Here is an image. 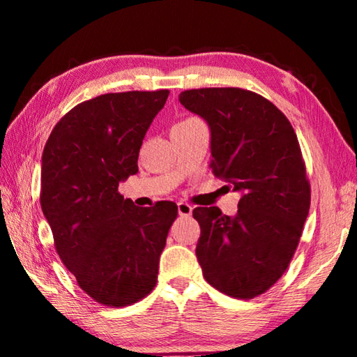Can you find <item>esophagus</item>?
Returning <instances> with one entry per match:
<instances>
[{"label": "esophagus", "instance_id": "esophagus-1", "mask_svg": "<svg viewBox=\"0 0 357 357\" xmlns=\"http://www.w3.org/2000/svg\"><path fill=\"white\" fill-rule=\"evenodd\" d=\"M192 206L187 203H178V213L179 215H184V217H189L192 214Z\"/></svg>", "mask_w": 357, "mask_h": 357}]
</instances>
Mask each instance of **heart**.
Returning a JSON list of instances; mask_svg holds the SVG:
<instances>
[{
  "mask_svg": "<svg viewBox=\"0 0 357 357\" xmlns=\"http://www.w3.org/2000/svg\"><path fill=\"white\" fill-rule=\"evenodd\" d=\"M193 119H197V118H187L184 121H181V123H187V121H193ZM181 123H178V124H181Z\"/></svg>",
  "mask_w": 357,
  "mask_h": 357,
  "instance_id": "b5f03b06",
  "label": "heart"
}]
</instances>
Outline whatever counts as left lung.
Returning a JSON list of instances; mask_svg holds the SVG:
<instances>
[{"mask_svg":"<svg viewBox=\"0 0 357 357\" xmlns=\"http://www.w3.org/2000/svg\"><path fill=\"white\" fill-rule=\"evenodd\" d=\"M211 129V168L241 192L238 214L195 208L197 259L209 285L236 299L263 294L285 273L310 209L298 137L273 102L241 88L179 94Z\"/></svg>","mask_w":357,"mask_h":357,"instance_id":"obj_1","label":"left lung"}]
</instances>
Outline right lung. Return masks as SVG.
<instances>
[{"instance_id":"add662e5","label":"right lung","mask_w":357,"mask_h":357,"mask_svg":"<svg viewBox=\"0 0 357 357\" xmlns=\"http://www.w3.org/2000/svg\"><path fill=\"white\" fill-rule=\"evenodd\" d=\"M170 91L110 93L59 119L45 143L40 206L59 258L84 293L126 307L153 291L173 202L138 208L118 192L138 172V153Z\"/></svg>"}]
</instances>
